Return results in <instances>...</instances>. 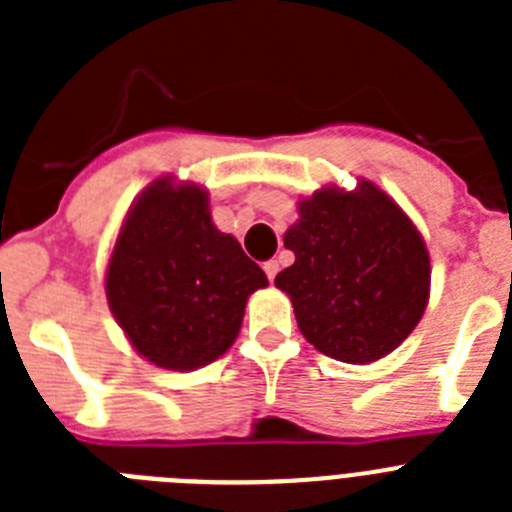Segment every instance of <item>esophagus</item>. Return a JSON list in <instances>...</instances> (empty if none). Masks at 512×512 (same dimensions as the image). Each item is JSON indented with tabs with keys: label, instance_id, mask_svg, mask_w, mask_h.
Listing matches in <instances>:
<instances>
[{
	"label": "esophagus",
	"instance_id": "1",
	"mask_svg": "<svg viewBox=\"0 0 512 512\" xmlns=\"http://www.w3.org/2000/svg\"><path fill=\"white\" fill-rule=\"evenodd\" d=\"M264 271H266V277H269V282H274V277H277V271H279V261H264Z\"/></svg>",
	"mask_w": 512,
	"mask_h": 512
}]
</instances>
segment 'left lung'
Returning a JSON list of instances; mask_svg holds the SVG:
<instances>
[{"label":"left lung","mask_w":512,"mask_h":512,"mask_svg":"<svg viewBox=\"0 0 512 512\" xmlns=\"http://www.w3.org/2000/svg\"><path fill=\"white\" fill-rule=\"evenodd\" d=\"M284 248L295 264L274 284L289 295L302 336L320 354L369 364L395 351L423 318L428 248L410 217L372 182L356 192L325 187L302 200Z\"/></svg>","instance_id":"obj_1"}]
</instances>
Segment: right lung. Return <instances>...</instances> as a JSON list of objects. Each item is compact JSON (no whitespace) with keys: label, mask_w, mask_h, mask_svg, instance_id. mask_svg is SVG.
Wrapping results in <instances>:
<instances>
[{"label":"right lung","mask_w":512,"mask_h":512,"mask_svg":"<svg viewBox=\"0 0 512 512\" xmlns=\"http://www.w3.org/2000/svg\"><path fill=\"white\" fill-rule=\"evenodd\" d=\"M266 274L210 217L207 192L169 176L143 189L107 266V302L143 359L192 372L233 346Z\"/></svg>","instance_id":"obj_1"}]
</instances>
